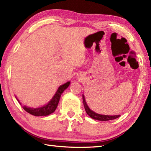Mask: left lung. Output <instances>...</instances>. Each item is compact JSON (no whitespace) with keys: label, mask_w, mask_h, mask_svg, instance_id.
Here are the masks:
<instances>
[{"label":"left lung","mask_w":151,"mask_h":151,"mask_svg":"<svg viewBox=\"0 0 151 151\" xmlns=\"http://www.w3.org/2000/svg\"><path fill=\"white\" fill-rule=\"evenodd\" d=\"M82 97H83V106H84V108H85L86 113L91 118H92L93 119H94V120H100V121H108V120H114V119L118 118V117L120 116V115H114V116L103 115V114H100L94 113V111L90 109L88 106L87 105L83 94L82 95Z\"/></svg>","instance_id":"obj_1"}]
</instances>
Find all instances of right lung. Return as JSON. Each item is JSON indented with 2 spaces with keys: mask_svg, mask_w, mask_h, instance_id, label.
<instances>
[{
  "mask_svg": "<svg viewBox=\"0 0 151 151\" xmlns=\"http://www.w3.org/2000/svg\"><path fill=\"white\" fill-rule=\"evenodd\" d=\"M70 82H66L65 83L60 86L57 90V93H55L54 96L50 100V101L45 105V106L38 107V108H30L26 106H23V109L28 113L32 115L36 116H47L55 112L58 106V104L59 102L60 98L61 96V94L69 87ZM19 101V100H18ZM20 103V102H19Z\"/></svg>",
  "mask_w": 151,
  "mask_h": 151,
  "instance_id": "obj_1",
  "label": "right lung"
}]
</instances>
